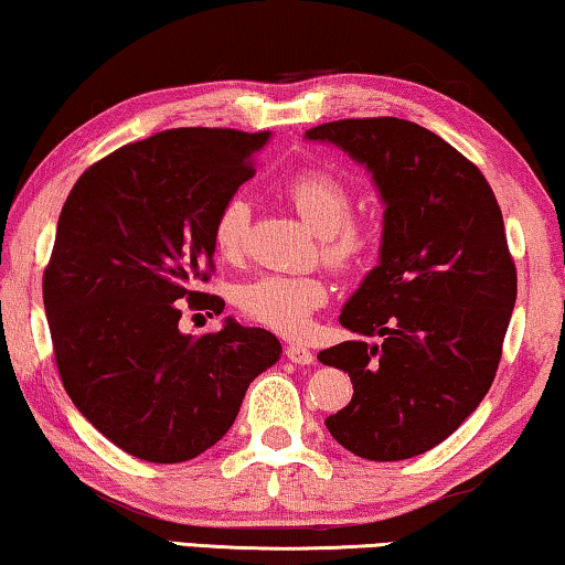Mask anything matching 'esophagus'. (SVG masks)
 <instances>
[{
  "label": "esophagus",
  "mask_w": 565,
  "mask_h": 565,
  "mask_svg": "<svg viewBox=\"0 0 565 565\" xmlns=\"http://www.w3.org/2000/svg\"><path fill=\"white\" fill-rule=\"evenodd\" d=\"M286 358H289L291 363H297V365L315 363V352L305 348V344H289V348H286Z\"/></svg>",
  "instance_id": "1"
}]
</instances>
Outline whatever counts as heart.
Returning <instances> with one entry per match:
<instances>
[{
	"instance_id": "obj_1",
	"label": "heart",
	"mask_w": 565,
	"mask_h": 565,
	"mask_svg": "<svg viewBox=\"0 0 565 565\" xmlns=\"http://www.w3.org/2000/svg\"><path fill=\"white\" fill-rule=\"evenodd\" d=\"M286 198L299 215L322 235V256L334 268H352L367 256L373 233L365 223L350 221L352 195L340 177L309 167L294 172L284 184ZM250 231V205L243 195L223 200L213 217V246L223 258H238L246 248ZM330 297V286L322 276L264 274L238 289L243 315L266 324L268 330L297 337L311 324V315Z\"/></svg>"
}]
</instances>
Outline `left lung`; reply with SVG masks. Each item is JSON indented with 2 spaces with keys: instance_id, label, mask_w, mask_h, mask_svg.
<instances>
[{
  "instance_id": "1",
  "label": "left lung",
  "mask_w": 565,
  "mask_h": 565,
  "mask_svg": "<svg viewBox=\"0 0 565 565\" xmlns=\"http://www.w3.org/2000/svg\"><path fill=\"white\" fill-rule=\"evenodd\" d=\"M305 137L365 164L385 207L381 260L340 315L358 340L317 355L352 381L324 424L363 459L418 457L465 424L498 373L518 297L500 205L465 154L414 121L342 119Z\"/></svg>"
}]
</instances>
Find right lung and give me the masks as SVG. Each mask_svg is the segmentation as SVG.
Returning a JSON list of instances; mask_svg holds the SVG:
<instances>
[{
  "label": "right lung",
  "mask_w": 565,
  "mask_h": 565,
  "mask_svg": "<svg viewBox=\"0 0 565 565\" xmlns=\"http://www.w3.org/2000/svg\"><path fill=\"white\" fill-rule=\"evenodd\" d=\"M271 134L170 129L88 167L67 195L42 276L55 363L73 406L131 457L174 465L217 444L281 342L233 317L182 334L213 268V217L254 177Z\"/></svg>",
  "instance_id": "obj_1"
}]
</instances>
